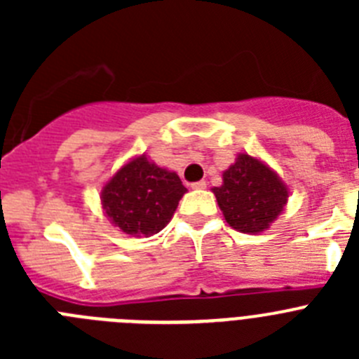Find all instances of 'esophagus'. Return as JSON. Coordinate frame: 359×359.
<instances>
[{
	"mask_svg": "<svg viewBox=\"0 0 359 359\" xmlns=\"http://www.w3.org/2000/svg\"><path fill=\"white\" fill-rule=\"evenodd\" d=\"M190 187H192V189H196V190L207 189V182H205V180H199V182H194Z\"/></svg>",
	"mask_w": 359,
	"mask_h": 359,
	"instance_id": "obj_1",
	"label": "esophagus"
}]
</instances>
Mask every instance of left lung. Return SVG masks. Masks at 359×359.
<instances>
[{"label":"left lung","mask_w":359,"mask_h":359,"mask_svg":"<svg viewBox=\"0 0 359 359\" xmlns=\"http://www.w3.org/2000/svg\"><path fill=\"white\" fill-rule=\"evenodd\" d=\"M219 208L231 228L259 233L273 223L287 203V187L273 170L250 154H239L215 187Z\"/></svg>","instance_id":"1"}]
</instances>
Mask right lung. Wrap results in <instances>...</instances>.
Instances as JSON below:
<instances>
[{"label": "right lung", "instance_id": "add662e5", "mask_svg": "<svg viewBox=\"0 0 359 359\" xmlns=\"http://www.w3.org/2000/svg\"><path fill=\"white\" fill-rule=\"evenodd\" d=\"M187 189L176 172L138 156L111 177L102 189V207L111 223L135 237L163 230Z\"/></svg>", "mask_w": 359, "mask_h": 359}]
</instances>
